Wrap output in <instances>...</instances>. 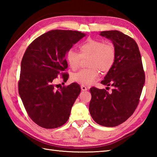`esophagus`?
<instances>
[{
    "instance_id": "34e87169",
    "label": "esophagus",
    "mask_w": 157,
    "mask_h": 157,
    "mask_svg": "<svg viewBox=\"0 0 157 157\" xmlns=\"http://www.w3.org/2000/svg\"><path fill=\"white\" fill-rule=\"evenodd\" d=\"M81 89H82V91H86L88 89H87V87L86 86H84V85H82Z\"/></svg>"
}]
</instances>
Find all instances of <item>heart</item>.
Listing matches in <instances>:
<instances>
[{"label":"heart","instance_id":"b5f03b06","mask_svg":"<svg viewBox=\"0 0 157 157\" xmlns=\"http://www.w3.org/2000/svg\"><path fill=\"white\" fill-rule=\"evenodd\" d=\"M79 53L69 49L66 54V59L70 68L75 71L80 64L82 58L89 57L88 66L73 74L71 78L75 82L83 85L94 83L99 76V71L107 73L112 68L116 59V49L112 43L94 39H88L79 47Z\"/></svg>","mask_w":157,"mask_h":157}]
</instances>
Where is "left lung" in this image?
<instances>
[{
	"label": "left lung",
	"instance_id": "left-lung-1",
	"mask_svg": "<svg viewBox=\"0 0 157 157\" xmlns=\"http://www.w3.org/2000/svg\"><path fill=\"white\" fill-rule=\"evenodd\" d=\"M100 35L110 39L116 49L115 63L101 81V84L113 89L109 93L91 87L89 112L100 125L116 127L127 121L136 110L145 75L139 46L134 39L117 30L101 32Z\"/></svg>",
	"mask_w": 157,
	"mask_h": 157
}]
</instances>
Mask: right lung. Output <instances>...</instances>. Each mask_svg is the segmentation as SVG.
I'll list each match as a JSON object with an SVG mask.
<instances>
[{
    "label": "right lung",
    "instance_id": "1",
    "mask_svg": "<svg viewBox=\"0 0 157 157\" xmlns=\"http://www.w3.org/2000/svg\"><path fill=\"white\" fill-rule=\"evenodd\" d=\"M84 36L79 31L51 30L37 37L26 49L18 93L29 117L39 126L54 129L68 120L80 86L74 82L59 87L56 82L59 77L67 81L68 74L63 73L68 68L65 55Z\"/></svg>",
    "mask_w": 157,
    "mask_h": 157
}]
</instances>
